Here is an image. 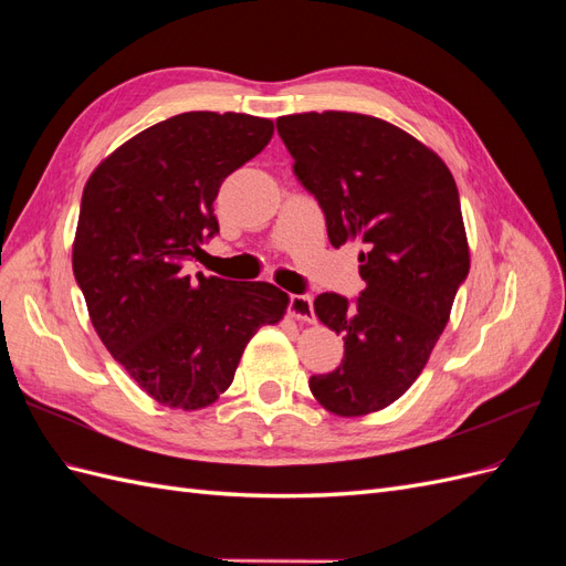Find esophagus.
<instances>
[{
	"mask_svg": "<svg viewBox=\"0 0 566 566\" xmlns=\"http://www.w3.org/2000/svg\"><path fill=\"white\" fill-rule=\"evenodd\" d=\"M290 314H293L297 321H310L314 323V302L310 295H290Z\"/></svg>",
	"mask_w": 566,
	"mask_h": 566,
	"instance_id": "1",
	"label": "esophagus"
}]
</instances>
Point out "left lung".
Here are the masks:
<instances>
[{"label": "left lung", "mask_w": 566, "mask_h": 566, "mask_svg": "<svg viewBox=\"0 0 566 566\" xmlns=\"http://www.w3.org/2000/svg\"><path fill=\"white\" fill-rule=\"evenodd\" d=\"M276 129L333 248L366 245L356 302L337 293L314 300L321 323L345 339V358L312 375L310 389L335 416H368L416 382L468 279L458 188L434 150L380 117L300 113L279 117Z\"/></svg>", "instance_id": "1"}]
</instances>
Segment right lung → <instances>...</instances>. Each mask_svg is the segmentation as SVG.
<instances>
[{
    "label": "right lung",
    "mask_w": 566,
    "mask_h": 566,
    "mask_svg": "<svg viewBox=\"0 0 566 566\" xmlns=\"http://www.w3.org/2000/svg\"><path fill=\"white\" fill-rule=\"evenodd\" d=\"M273 136L245 113H181L132 136L84 186L75 281L101 342L148 397L198 410L233 382L250 337L279 323L287 295L184 264L219 233V186Z\"/></svg>",
    "instance_id": "right-lung-1"
}]
</instances>
